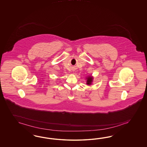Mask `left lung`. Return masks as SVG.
<instances>
[{"mask_svg": "<svg viewBox=\"0 0 147 147\" xmlns=\"http://www.w3.org/2000/svg\"><path fill=\"white\" fill-rule=\"evenodd\" d=\"M86 79L87 80V81H86L87 85H91L92 84V82L93 81V77L92 76H87L86 78Z\"/></svg>", "mask_w": 147, "mask_h": 147, "instance_id": "left-lung-1", "label": "left lung"}]
</instances>
